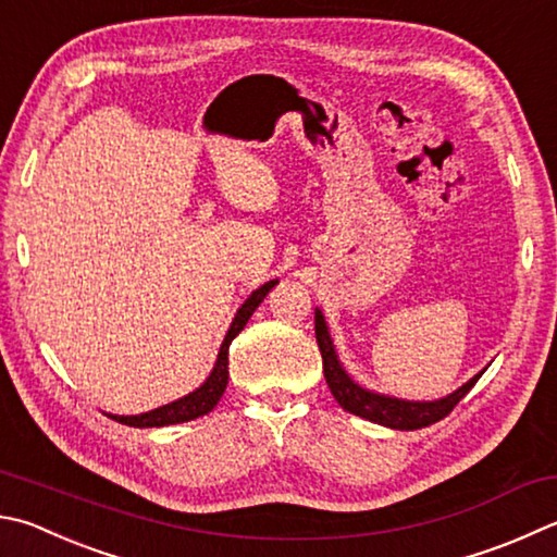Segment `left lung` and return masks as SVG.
<instances>
[{
  "label": "left lung",
  "mask_w": 557,
  "mask_h": 557,
  "mask_svg": "<svg viewBox=\"0 0 557 557\" xmlns=\"http://www.w3.org/2000/svg\"><path fill=\"white\" fill-rule=\"evenodd\" d=\"M313 329H317V343L323 358V377H326V384L333 397L341 404L343 409L356 413L360 419H368L372 423H380V426L387 429H399V431H417L423 426H431V423L441 421L443 417H448L453 411L455 404H458L465 394H468L474 382L482 377L474 375L470 382H465L460 389H455L453 394L436 401H407V399H397L389 397V394H377L370 392L366 387L352 380L346 368L341 366V360L336 356V348H333L331 333L326 321H323L321 309L313 311Z\"/></svg>",
  "instance_id": "left-lung-1"
}]
</instances>
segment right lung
Segmentation results:
<instances>
[{"instance_id": "add662e5", "label": "right lung", "mask_w": 557, "mask_h": 557, "mask_svg": "<svg viewBox=\"0 0 557 557\" xmlns=\"http://www.w3.org/2000/svg\"><path fill=\"white\" fill-rule=\"evenodd\" d=\"M275 285H277V280L265 282V285L258 287L244 301V305H240L234 321H231V329L226 333V338L219 348L216 366H214V370L209 372V377L205 380L201 387H197L195 392H189L187 397L165 404V407H158L153 411L138 413V417H119V413H109V417L119 421V423H126V426H134V429H153V426H170V423H185V421L199 419V417H205V413H209L211 409L216 407L221 394H224L226 384H228V346H231V341H234L238 333L244 331L248 319L252 317V311L260 307V301L268 297V292Z\"/></svg>"}]
</instances>
